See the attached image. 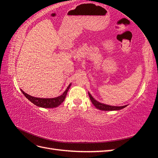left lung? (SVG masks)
I'll return each instance as SVG.
<instances>
[{
    "label": "left lung",
    "mask_w": 158,
    "mask_h": 158,
    "mask_svg": "<svg viewBox=\"0 0 158 158\" xmlns=\"http://www.w3.org/2000/svg\"><path fill=\"white\" fill-rule=\"evenodd\" d=\"M88 94H89V98H90V100H91V101H92L93 105L95 106L96 109H100V110H118L125 108L126 106H127V105L122 106H110V105H105V104L99 102L98 101L96 100L89 92H88Z\"/></svg>",
    "instance_id": "1"
}]
</instances>
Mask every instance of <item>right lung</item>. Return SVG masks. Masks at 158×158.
Segmentation results:
<instances>
[{"label": "right lung", "instance_id": "add662e5", "mask_svg": "<svg viewBox=\"0 0 158 158\" xmlns=\"http://www.w3.org/2000/svg\"><path fill=\"white\" fill-rule=\"evenodd\" d=\"M70 85H71V83H70L68 88H66V89L62 95L53 98H36V97L28 95V94L23 92L22 89H21V91L23 93V94L26 96V98L28 99L30 101L32 102L36 106L42 107V108H56V107L58 106L64 102Z\"/></svg>", "mask_w": 158, "mask_h": 158}]
</instances>
